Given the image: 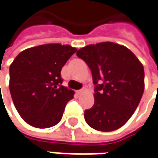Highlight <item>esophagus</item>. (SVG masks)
Here are the masks:
<instances>
[{"instance_id": "1", "label": "esophagus", "mask_w": 158, "mask_h": 158, "mask_svg": "<svg viewBox=\"0 0 158 158\" xmlns=\"http://www.w3.org/2000/svg\"><path fill=\"white\" fill-rule=\"evenodd\" d=\"M85 91H86V89H85V88H82V89H80V90H78L77 93H78V94H83Z\"/></svg>"}]
</instances>
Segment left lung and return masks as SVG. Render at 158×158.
<instances>
[{
  "label": "left lung",
  "mask_w": 158,
  "mask_h": 158,
  "mask_svg": "<svg viewBox=\"0 0 158 158\" xmlns=\"http://www.w3.org/2000/svg\"><path fill=\"white\" fill-rule=\"evenodd\" d=\"M92 72L94 103L85 110L86 124L102 132L123 127L144 92L143 65L133 52L113 42L88 45L77 52Z\"/></svg>",
  "instance_id": "1"
}]
</instances>
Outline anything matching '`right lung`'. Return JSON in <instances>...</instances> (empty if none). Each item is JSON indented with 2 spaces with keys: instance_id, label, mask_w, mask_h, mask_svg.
Masks as SVG:
<instances>
[{
  "instance_id": "add662e5",
  "label": "right lung",
  "mask_w": 158,
  "mask_h": 158,
  "mask_svg": "<svg viewBox=\"0 0 158 158\" xmlns=\"http://www.w3.org/2000/svg\"><path fill=\"white\" fill-rule=\"evenodd\" d=\"M77 48L45 44L27 48L10 66V91L21 118L37 128L54 127L62 119L74 91L62 85L61 70Z\"/></svg>"
}]
</instances>
